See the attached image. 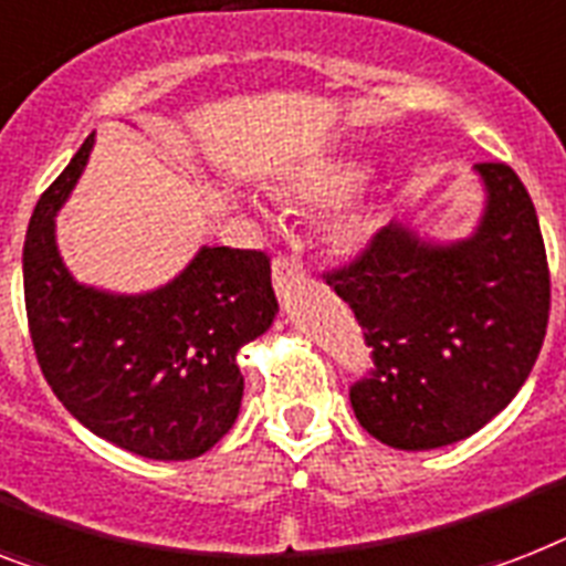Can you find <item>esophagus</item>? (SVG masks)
I'll use <instances>...</instances> for the list:
<instances>
[{
  "mask_svg": "<svg viewBox=\"0 0 566 566\" xmlns=\"http://www.w3.org/2000/svg\"><path fill=\"white\" fill-rule=\"evenodd\" d=\"M305 282V264L293 252H279L273 259V284L279 293H287L291 287Z\"/></svg>",
  "mask_w": 566,
  "mask_h": 566,
  "instance_id": "obj_1",
  "label": "esophagus"
}]
</instances>
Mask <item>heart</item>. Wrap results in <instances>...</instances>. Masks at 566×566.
Instances as JSON below:
<instances>
[{"mask_svg": "<svg viewBox=\"0 0 566 566\" xmlns=\"http://www.w3.org/2000/svg\"><path fill=\"white\" fill-rule=\"evenodd\" d=\"M363 179V168L355 163H328L319 165L314 171H307L291 188V195L305 203H334L339 197H346L352 188Z\"/></svg>", "mask_w": 566, "mask_h": 566, "instance_id": "b5f03b06", "label": "heart"}]
</instances>
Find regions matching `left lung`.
I'll use <instances>...</instances> for the list:
<instances>
[{"label": "left lung", "instance_id": "left-lung-1", "mask_svg": "<svg viewBox=\"0 0 566 566\" xmlns=\"http://www.w3.org/2000/svg\"><path fill=\"white\" fill-rule=\"evenodd\" d=\"M489 188L468 241L433 247L384 227L325 284L346 298L371 348L352 384L378 442L430 450L468 439L530 378L549 323V264L535 206L506 163H480Z\"/></svg>", "mask_w": 566, "mask_h": 566}]
</instances>
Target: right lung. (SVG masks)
I'll return each mask as SVG.
<instances>
[{"label":"right lung","instance_id":"add662e5","mask_svg":"<svg viewBox=\"0 0 566 566\" xmlns=\"http://www.w3.org/2000/svg\"><path fill=\"white\" fill-rule=\"evenodd\" d=\"M92 136L45 188L22 247L31 343L60 403L101 439L148 459H195L241 410L238 352L273 323L270 255L203 247L171 284L113 296L77 284L57 255L54 214Z\"/></svg>","mask_w":566,"mask_h":566}]
</instances>
